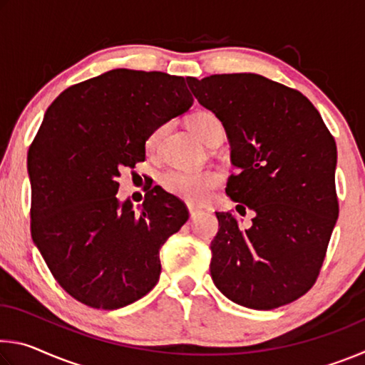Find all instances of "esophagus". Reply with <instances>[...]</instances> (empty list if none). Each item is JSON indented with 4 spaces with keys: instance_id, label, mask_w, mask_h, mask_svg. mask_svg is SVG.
I'll return each instance as SVG.
<instances>
[{
    "instance_id": "1",
    "label": "esophagus",
    "mask_w": 365,
    "mask_h": 365,
    "mask_svg": "<svg viewBox=\"0 0 365 365\" xmlns=\"http://www.w3.org/2000/svg\"><path fill=\"white\" fill-rule=\"evenodd\" d=\"M188 211H190V217H191V219H195V217H196V215L201 212V211H200V209H196V207H188Z\"/></svg>"
}]
</instances>
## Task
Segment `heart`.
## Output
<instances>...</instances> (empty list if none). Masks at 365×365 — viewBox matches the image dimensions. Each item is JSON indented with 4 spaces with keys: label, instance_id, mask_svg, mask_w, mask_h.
Here are the masks:
<instances>
[{
    "label": "heart",
    "instance_id": "1",
    "mask_svg": "<svg viewBox=\"0 0 365 365\" xmlns=\"http://www.w3.org/2000/svg\"><path fill=\"white\" fill-rule=\"evenodd\" d=\"M188 127L202 143H207L215 135H224V127L219 117L211 110H197L191 114L188 119ZM163 128H158L150 138H148V148L154 150L159 145L163 137ZM222 175L217 170H178L170 169L165 170L159 177V183L168 193L191 202V205H201L209 200L212 190L219 187Z\"/></svg>",
    "mask_w": 365,
    "mask_h": 365
}]
</instances>
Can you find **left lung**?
<instances>
[{"label":"left lung","instance_id":"1","mask_svg":"<svg viewBox=\"0 0 365 365\" xmlns=\"http://www.w3.org/2000/svg\"><path fill=\"white\" fill-rule=\"evenodd\" d=\"M197 103L219 117L237 174L227 195L255 214L242 227L215 212L214 285L240 306L269 311L316 283L338 219L336 145L298 90L257 73L187 78Z\"/></svg>","mask_w":365,"mask_h":365}]
</instances>
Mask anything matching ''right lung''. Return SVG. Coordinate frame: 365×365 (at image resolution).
<instances>
[{
    "instance_id": "obj_1",
    "label": "right lung",
    "mask_w": 365,
    "mask_h": 365,
    "mask_svg": "<svg viewBox=\"0 0 365 365\" xmlns=\"http://www.w3.org/2000/svg\"><path fill=\"white\" fill-rule=\"evenodd\" d=\"M191 104L183 77L114 69L69 86L46 109L29 148L30 230L72 298L113 311L158 283L160 246L188 211L153 187L135 212L115 196L117 177L145 160L151 133Z\"/></svg>"
}]
</instances>
